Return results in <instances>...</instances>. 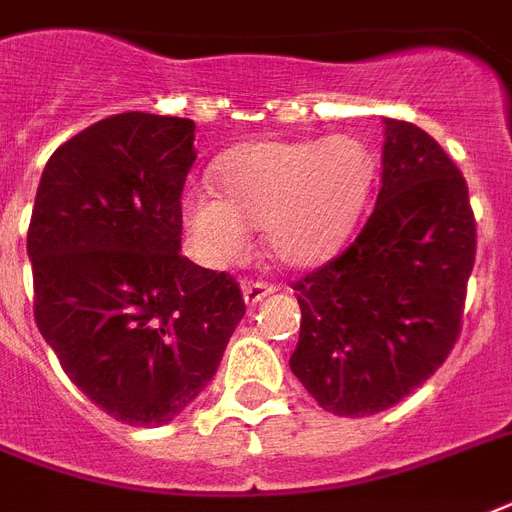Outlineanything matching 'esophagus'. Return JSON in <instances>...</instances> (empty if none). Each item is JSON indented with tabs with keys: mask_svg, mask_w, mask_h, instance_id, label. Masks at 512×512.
I'll use <instances>...</instances> for the list:
<instances>
[{
	"mask_svg": "<svg viewBox=\"0 0 512 512\" xmlns=\"http://www.w3.org/2000/svg\"><path fill=\"white\" fill-rule=\"evenodd\" d=\"M241 292H244V303L247 305H257L263 297L273 295L276 292V287L273 284H268V281H244L241 284Z\"/></svg>",
	"mask_w": 512,
	"mask_h": 512,
	"instance_id": "1",
	"label": "esophagus"
}]
</instances>
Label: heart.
<instances>
[{"label": "heart", "instance_id": "1", "mask_svg": "<svg viewBox=\"0 0 512 512\" xmlns=\"http://www.w3.org/2000/svg\"><path fill=\"white\" fill-rule=\"evenodd\" d=\"M374 180V156L361 138L265 140L236 148L217 164V183L191 185L183 220L207 263L239 260L249 225L284 265H313L356 225Z\"/></svg>", "mask_w": 512, "mask_h": 512}]
</instances>
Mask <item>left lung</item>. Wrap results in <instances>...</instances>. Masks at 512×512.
I'll list each match as a JSON object with an SVG mask.
<instances>
[{
	"instance_id": "left-lung-1",
	"label": "left lung",
	"mask_w": 512,
	"mask_h": 512,
	"mask_svg": "<svg viewBox=\"0 0 512 512\" xmlns=\"http://www.w3.org/2000/svg\"><path fill=\"white\" fill-rule=\"evenodd\" d=\"M476 263L468 183L417 124L385 119L382 185L358 236L295 281L305 390L340 417L390 409L420 388L460 337Z\"/></svg>"
}]
</instances>
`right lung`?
<instances>
[{"label":"right lung","mask_w":512,"mask_h":512,"mask_svg":"<svg viewBox=\"0 0 512 512\" xmlns=\"http://www.w3.org/2000/svg\"><path fill=\"white\" fill-rule=\"evenodd\" d=\"M191 119L108 116L50 156L28 223L34 319L63 372L114 420H175L247 313L231 273L180 255Z\"/></svg>","instance_id":"right-lung-1"}]
</instances>
